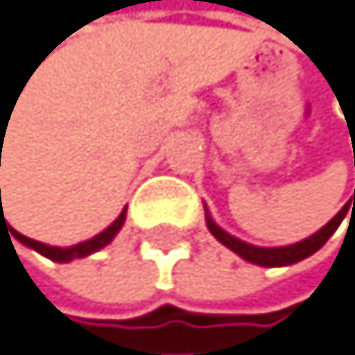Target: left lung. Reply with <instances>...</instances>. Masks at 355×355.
Returning a JSON list of instances; mask_svg holds the SVG:
<instances>
[{"instance_id":"8db88e82","label":"left lung","mask_w":355,"mask_h":355,"mask_svg":"<svg viewBox=\"0 0 355 355\" xmlns=\"http://www.w3.org/2000/svg\"><path fill=\"white\" fill-rule=\"evenodd\" d=\"M347 208L349 206L342 208L331 222L324 224L320 231L313 233V236L304 238L302 242H295V245H286V247H256V245H249V242L240 240L236 236H231V233H226L222 226H217L213 217H210L208 208H206V226H208V231L213 233V236L220 240L224 247H229L233 254H238L242 258V261L261 265V267H286V265H295L299 261H304V258L313 256L315 251H320L324 245H327V240L338 231V226L342 224V220H345Z\"/></svg>"}]
</instances>
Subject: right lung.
Returning <instances> with one entry per match:
<instances>
[{"label":"right lung","instance_id":"add662e5","mask_svg":"<svg viewBox=\"0 0 355 355\" xmlns=\"http://www.w3.org/2000/svg\"><path fill=\"white\" fill-rule=\"evenodd\" d=\"M124 220H126V208L117 215V220L110 224V226H106V229L101 231V233H97V236L90 238V240H85V242H79V245H72V247H51V245H44V242L31 240V238L22 236V233H17L13 226H8V231H10V236H13L17 242H22V245L28 247V249L38 251V254H42L44 258H49V261H53V263H69V261H76V258L90 256V254H94V251H99V249H104L106 245H110V242H113V238L119 233V229L124 226ZM0 226H6V217H3V210L0 213Z\"/></svg>","mask_w":355,"mask_h":355}]
</instances>
